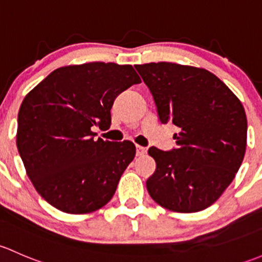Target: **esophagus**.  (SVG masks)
Returning <instances> with one entry per match:
<instances>
[{
	"label": "esophagus",
	"mask_w": 262,
	"mask_h": 262,
	"mask_svg": "<svg viewBox=\"0 0 262 262\" xmlns=\"http://www.w3.org/2000/svg\"><path fill=\"white\" fill-rule=\"evenodd\" d=\"M145 154H146V147L139 146V145H137V146H136V155L137 156H144Z\"/></svg>",
	"instance_id": "34e87169"
}]
</instances>
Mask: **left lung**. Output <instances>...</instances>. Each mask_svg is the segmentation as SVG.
<instances>
[{"label": "left lung", "instance_id": "left-lung-1", "mask_svg": "<svg viewBox=\"0 0 262 262\" xmlns=\"http://www.w3.org/2000/svg\"><path fill=\"white\" fill-rule=\"evenodd\" d=\"M135 68L152 94L160 122L179 128L177 149H149L156 161L146 182L150 196L172 212L208 208L244 160L247 118L241 101L207 69L166 61Z\"/></svg>", "mask_w": 262, "mask_h": 262}]
</instances>
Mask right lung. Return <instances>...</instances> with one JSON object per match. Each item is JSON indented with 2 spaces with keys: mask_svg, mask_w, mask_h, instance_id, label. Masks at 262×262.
Masks as SVG:
<instances>
[{
  "mask_svg": "<svg viewBox=\"0 0 262 262\" xmlns=\"http://www.w3.org/2000/svg\"><path fill=\"white\" fill-rule=\"evenodd\" d=\"M141 82L131 66L93 61L51 72L26 94L16 145L37 193L56 209L85 214L106 206L134 160V142L94 140L108 128L116 97Z\"/></svg>",
  "mask_w": 262,
  "mask_h": 262,
  "instance_id": "right-lung-1",
  "label": "right lung"
}]
</instances>
